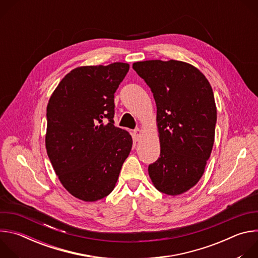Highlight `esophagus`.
<instances>
[{"instance_id":"34e87169","label":"esophagus","mask_w":258,"mask_h":258,"mask_svg":"<svg viewBox=\"0 0 258 258\" xmlns=\"http://www.w3.org/2000/svg\"><path fill=\"white\" fill-rule=\"evenodd\" d=\"M141 136H142V131H141L140 128H136V130L134 131V139H135V141H136V142L140 141Z\"/></svg>"}]
</instances>
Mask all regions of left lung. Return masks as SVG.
Returning <instances> with one entry per match:
<instances>
[{
  "instance_id": "1",
  "label": "left lung",
  "mask_w": 258,
  "mask_h": 258,
  "mask_svg": "<svg viewBox=\"0 0 258 258\" xmlns=\"http://www.w3.org/2000/svg\"><path fill=\"white\" fill-rule=\"evenodd\" d=\"M149 86L157 107L160 157L148 171L155 188L170 196L201 178L214 142L216 106L211 86L193 65L148 60L133 64Z\"/></svg>"
}]
</instances>
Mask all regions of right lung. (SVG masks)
<instances>
[{
	"instance_id": "right-lung-1",
	"label": "right lung",
	"mask_w": 258,
	"mask_h": 258,
	"mask_svg": "<svg viewBox=\"0 0 258 258\" xmlns=\"http://www.w3.org/2000/svg\"><path fill=\"white\" fill-rule=\"evenodd\" d=\"M128 69L122 62L78 67L49 100L47 153L63 187L83 201L94 202L113 191L132 150L131 135L113 120L114 93Z\"/></svg>"
}]
</instances>
